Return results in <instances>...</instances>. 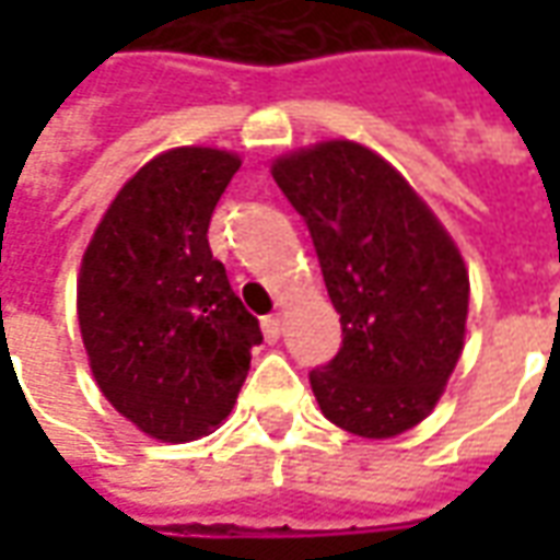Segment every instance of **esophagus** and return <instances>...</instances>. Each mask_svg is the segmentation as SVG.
<instances>
[{
	"mask_svg": "<svg viewBox=\"0 0 560 560\" xmlns=\"http://www.w3.org/2000/svg\"><path fill=\"white\" fill-rule=\"evenodd\" d=\"M264 336H267V341H279V336H281V317L279 315L264 317Z\"/></svg>",
	"mask_w": 560,
	"mask_h": 560,
	"instance_id": "1",
	"label": "esophagus"
}]
</instances>
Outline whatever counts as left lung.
Listing matches in <instances>:
<instances>
[{"label": "left lung", "instance_id": "1", "mask_svg": "<svg viewBox=\"0 0 560 560\" xmlns=\"http://www.w3.org/2000/svg\"><path fill=\"white\" fill-rule=\"evenodd\" d=\"M312 233L341 348L308 372L329 422L360 438L413 429L441 399L468 320V269L393 164L327 140L272 164Z\"/></svg>", "mask_w": 560, "mask_h": 560}]
</instances>
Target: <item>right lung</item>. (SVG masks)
<instances>
[{"instance_id":"1","label":"right lung","mask_w":560,"mask_h":560,"mask_svg":"<svg viewBox=\"0 0 560 560\" xmlns=\"http://www.w3.org/2000/svg\"><path fill=\"white\" fill-rule=\"evenodd\" d=\"M236 171L224 149L161 152L122 185L80 267L78 320L104 399L171 444L231 413L264 341L207 240Z\"/></svg>"}]
</instances>
